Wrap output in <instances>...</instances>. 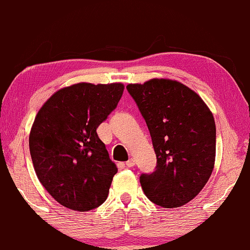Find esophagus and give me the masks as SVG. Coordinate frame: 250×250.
<instances>
[{
    "label": "esophagus",
    "instance_id": "1",
    "mask_svg": "<svg viewBox=\"0 0 250 250\" xmlns=\"http://www.w3.org/2000/svg\"><path fill=\"white\" fill-rule=\"evenodd\" d=\"M135 163H136L135 158H130V160L126 161L125 166H126V167H133V166H135Z\"/></svg>",
    "mask_w": 250,
    "mask_h": 250
}]
</instances>
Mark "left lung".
<instances>
[{"instance_id":"left-lung-1","label":"left lung","mask_w":250,"mask_h":250,"mask_svg":"<svg viewBox=\"0 0 250 250\" xmlns=\"http://www.w3.org/2000/svg\"><path fill=\"white\" fill-rule=\"evenodd\" d=\"M146 120L157 166L142 174L149 200L180 208L197 197L210 179L216 158V124L203 99L178 81L152 79L126 87Z\"/></svg>"}]
</instances>
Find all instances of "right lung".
I'll return each instance as SVG.
<instances>
[{"mask_svg":"<svg viewBox=\"0 0 250 250\" xmlns=\"http://www.w3.org/2000/svg\"><path fill=\"white\" fill-rule=\"evenodd\" d=\"M123 92V83H76L53 94L34 119L29 133L34 170L53 199L70 210H93L108 197L118 168L96 128Z\"/></svg>","mask_w":250,"mask_h":250,"instance_id":"1","label":"right lung"}]
</instances>
